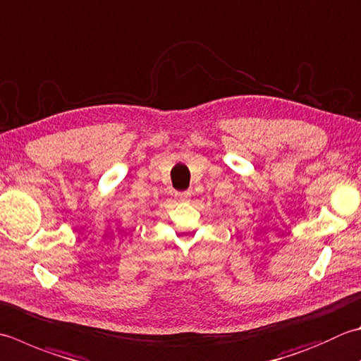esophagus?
<instances>
[{"mask_svg":"<svg viewBox=\"0 0 361 361\" xmlns=\"http://www.w3.org/2000/svg\"><path fill=\"white\" fill-rule=\"evenodd\" d=\"M175 199L178 202H188L190 199V192L185 190V192H175Z\"/></svg>","mask_w":361,"mask_h":361,"instance_id":"obj_1","label":"esophagus"}]
</instances>
